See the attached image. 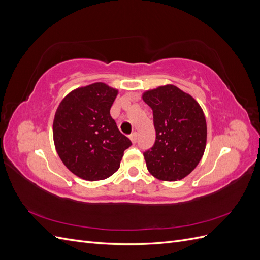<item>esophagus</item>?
I'll use <instances>...</instances> for the list:
<instances>
[{
    "label": "esophagus",
    "instance_id": "esophagus-1",
    "mask_svg": "<svg viewBox=\"0 0 260 260\" xmlns=\"http://www.w3.org/2000/svg\"><path fill=\"white\" fill-rule=\"evenodd\" d=\"M130 140H131V142L133 144H136L138 142V133L137 132H133L132 135L130 136Z\"/></svg>",
    "mask_w": 260,
    "mask_h": 260
}]
</instances>
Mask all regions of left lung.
<instances>
[{"instance_id":"obj_1","label":"left lung","mask_w":260,"mask_h":260,"mask_svg":"<svg viewBox=\"0 0 260 260\" xmlns=\"http://www.w3.org/2000/svg\"><path fill=\"white\" fill-rule=\"evenodd\" d=\"M143 101L153 109L155 144L143 155L147 170L161 181L185 178L205 152L207 124L201 105L174 84L147 90Z\"/></svg>"}]
</instances>
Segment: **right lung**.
<instances>
[{
    "label": "right lung",
    "mask_w": 260,
    "mask_h": 260,
    "mask_svg": "<svg viewBox=\"0 0 260 260\" xmlns=\"http://www.w3.org/2000/svg\"><path fill=\"white\" fill-rule=\"evenodd\" d=\"M117 95L118 90L104 82L80 86L61 100L55 113V148L65 166L83 180L111 177L131 145L109 113Z\"/></svg>",
    "instance_id": "add662e5"
}]
</instances>
